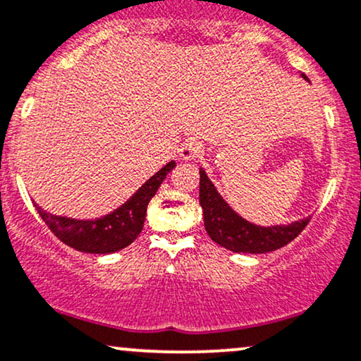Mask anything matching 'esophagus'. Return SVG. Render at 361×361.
<instances>
[{
	"instance_id": "1",
	"label": "esophagus",
	"mask_w": 361,
	"mask_h": 361,
	"mask_svg": "<svg viewBox=\"0 0 361 361\" xmlns=\"http://www.w3.org/2000/svg\"><path fill=\"white\" fill-rule=\"evenodd\" d=\"M202 153H203L202 143H200V141H196V140H186L180 148V157L186 159V161H188V159L200 158V157H202Z\"/></svg>"
}]
</instances>
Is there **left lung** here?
Here are the masks:
<instances>
[{"label": "left lung", "instance_id": "8db88e82", "mask_svg": "<svg viewBox=\"0 0 361 361\" xmlns=\"http://www.w3.org/2000/svg\"><path fill=\"white\" fill-rule=\"evenodd\" d=\"M302 76L308 81L307 76ZM200 204L209 238L235 253L275 252L295 240L310 223V216L290 225L276 226H258L246 221L228 207L204 170H200Z\"/></svg>", "mask_w": 361, "mask_h": 361}]
</instances>
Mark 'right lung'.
Returning a JSON list of instances; mask_svg holds the SVG:
<instances>
[{"label":"right lung","mask_w":361,"mask_h":361,"mask_svg":"<svg viewBox=\"0 0 361 361\" xmlns=\"http://www.w3.org/2000/svg\"><path fill=\"white\" fill-rule=\"evenodd\" d=\"M175 166V161L168 163L158 173H154L125 204L97 220H73V218L47 213L36 203L35 207L54 236L71 248L97 255L120 252L133 243L136 236L141 233L149 200Z\"/></svg>","instance_id":"add662e5"}]
</instances>
